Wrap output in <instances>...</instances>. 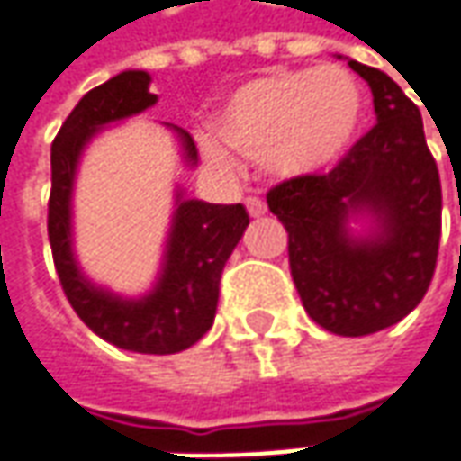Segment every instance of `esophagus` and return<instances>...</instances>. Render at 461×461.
<instances>
[{
	"mask_svg": "<svg viewBox=\"0 0 461 461\" xmlns=\"http://www.w3.org/2000/svg\"><path fill=\"white\" fill-rule=\"evenodd\" d=\"M245 206L247 212H249V216H262L267 212V206H265V201H262L260 196H247Z\"/></svg>",
	"mask_w": 461,
	"mask_h": 461,
	"instance_id": "34e87169",
	"label": "esophagus"
}]
</instances>
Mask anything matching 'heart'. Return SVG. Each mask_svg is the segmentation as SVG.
Listing matches in <instances>:
<instances>
[{"label": "heart", "mask_w": 461, "mask_h": 461, "mask_svg": "<svg viewBox=\"0 0 461 461\" xmlns=\"http://www.w3.org/2000/svg\"><path fill=\"white\" fill-rule=\"evenodd\" d=\"M362 114L357 78L339 66L265 73L227 94L201 150L216 167H231L230 147L278 176H311L352 148Z\"/></svg>", "instance_id": "b5f03b06"}]
</instances>
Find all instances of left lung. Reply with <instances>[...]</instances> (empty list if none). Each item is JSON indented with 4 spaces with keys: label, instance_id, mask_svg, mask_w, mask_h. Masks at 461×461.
<instances>
[{
    "label": "left lung",
    "instance_id": "8db88e82",
    "mask_svg": "<svg viewBox=\"0 0 461 461\" xmlns=\"http://www.w3.org/2000/svg\"><path fill=\"white\" fill-rule=\"evenodd\" d=\"M373 88L377 124L329 173L295 176L267 191L288 231V262L303 309L339 337L398 324L426 295L438 258L441 181L423 120L388 73L349 60ZM370 213L375 231L346 221Z\"/></svg>",
    "mask_w": 461,
    "mask_h": 461
}]
</instances>
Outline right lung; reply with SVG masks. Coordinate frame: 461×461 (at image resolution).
<instances>
[{"instance_id":"right-lung-1","label":"right lung","mask_w":461,"mask_h":461,"mask_svg":"<svg viewBox=\"0 0 461 461\" xmlns=\"http://www.w3.org/2000/svg\"><path fill=\"white\" fill-rule=\"evenodd\" d=\"M148 86L150 76L145 71H122L91 88L73 106L50 148L53 185L48 201V237L63 294L94 334L140 355H176L196 344L214 324L221 270L249 224L245 206L206 203L178 194L163 273L150 294L137 301L88 283L71 249V191L78 158L104 124L127 120L158 102ZM176 132L185 160L196 163L191 135L178 127Z\"/></svg>"}]
</instances>
